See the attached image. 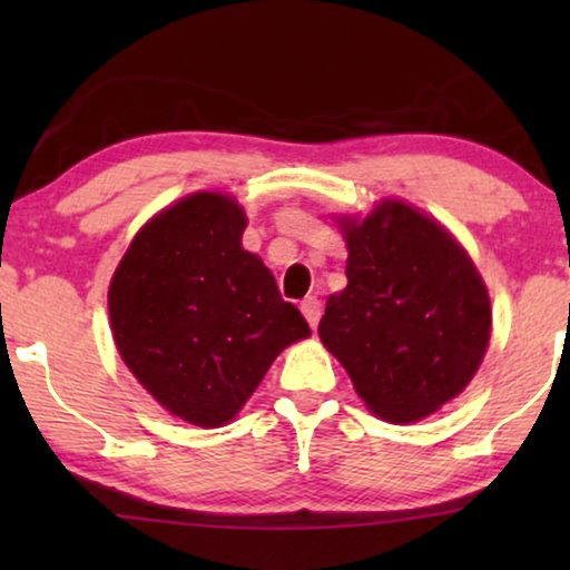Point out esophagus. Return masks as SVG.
<instances>
[{
    "label": "esophagus",
    "mask_w": 570,
    "mask_h": 570,
    "mask_svg": "<svg viewBox=\"0 0 570 570\" xmlns=\"http://www.w3.org/2000/svg\"><path fill=\"white\" fill-rule=\"evenodd\" d=\"M301 311H303V316H306L311 330H316L318 318H322V301H318L316 295H308V298L301 303Z\"/></svg>",
    "instance_id": "1"
}]
</instances>
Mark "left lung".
I'll return each instance as SVG.
<instances>
[{
  "label": "left lung",
  "mask_w": 570,
  "mask_h": 570,
  "mask_svg": "<svg viewBox=\"0 0 570 570\" xmlns=\"http://www.w3.org/2000/svg\"><path fill=\"white\" fill-rule=\"evenodd\" d=\"M347 287L326 301L324 347L345 365L373 415H433L464 392L490 342V295L470 254L433 217L384 199L340 217Z\"/></svg>",
  "instance_id": "1"
}]
</instances>
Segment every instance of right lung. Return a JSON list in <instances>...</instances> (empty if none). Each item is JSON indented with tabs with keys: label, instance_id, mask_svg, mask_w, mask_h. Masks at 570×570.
<instances>
[{
	"label": "right lung",
	"instance_id": "right-lung-1",
	"mask_svg": "<svg viewBox=\"0 0 570 570\" xmlns=\"http://www.w3.org/2000/svg\"><path fill=\"white\" fill-rule=\"evenodd\" d=\"M244 228L228 194L184 197L137 233L108 287L121 361L170 415L199 428L230 423L272 361L311 334L240 246Z\"/></svg>",
	"mask_w": 570,
	"mask_h": 570
}]
</instances>
